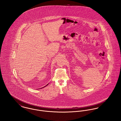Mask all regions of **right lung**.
<instances>
[{"mask_svg": "<svg viewBox=\"0 0 121 121\" xmlns=\"http://www.w3.org/2000/svg\"><path fill=\"white\" fill-rule=\"evenodd\" d=\"M48 84H47V85H46V86H47V85H48ZM45 86H44V87H45ZM43 87H42V88H43Z\"/></svg>", "mask_w": 121, "mask_h": 121, "instance_id": "obj_1", "label": "right lung"}]
</instances>
